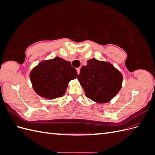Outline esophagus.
Segmentation results:
<instances>
[{
    "label": "esophagus",
    "instance_id": "1",
    "mask_svg": "<svg viewBox=\"0 0 155 155\" xmlns=\"http://www.w3.org/2000/svg\"><path fill=\"white\" fill-rule=\"evenodd\" d=\"M76 70H77L78 74H79V73H80V68H78Z\"/></svg>",
    "mask_w": 155,
    "mask_h": 155
}]
</instances>
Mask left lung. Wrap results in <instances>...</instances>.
<instances>
[{
	"mask_svg": "<svg viewBox=\"0 0 155 155\" xmlns=\"http://www.w3.org/2000/svg\"><path fill=\"white\" fill-rule=\"evenodd\" d=\"M78 79L88 98L97 104H105L120 91L123 76L111 63L93 58L82 66Z\"/></svg>",
	"mask_w": 155,
	"mask_h": 155,
	"instance_id": "obj_1",
	"label": "left lung"
}]
</instances>
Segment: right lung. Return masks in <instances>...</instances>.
I'll return each instance as SVG.
<instances>
[{"label": "right lung", "instance_id": "1", "mask_svg": "<svg viewBox=\"0 0 155 155\" xmlns=\"http://www.w3.org/2000/svg\"><path fill=\"white\" fill-rule=\"evenodd\" d=\"M77 77L78 72L71 63L59 57L43 61L30 74L35 92L48 100L62 97L66 92L68 83Z\"/></svg>", "mask_w": 155, "mask_h": 155}]
</instances>
